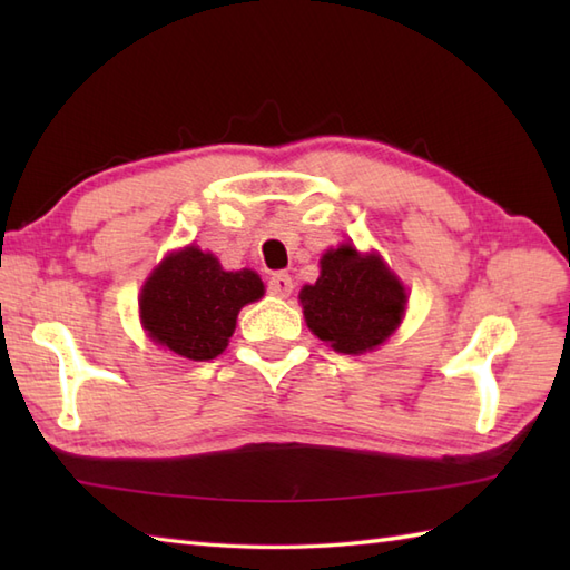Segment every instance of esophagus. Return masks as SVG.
<instances>
[{
    "label": "esophagus",
    "instance_id": "34e87169",
    "mask_svg": "<svg viewBox=\"0 0 570 570\" xmlns=\"http://www.w3.org/2000/svg\"><path fill=\"white\" fill-rule=\"evenodd\" d=\"M266 286H269V294L286 298L288 294L294 292V278L288 276L286 272H276V274L269 276V284H266Z\"/></svg>",
    "mask_w": 570,
    "mask_h": 570
}]
</instances>
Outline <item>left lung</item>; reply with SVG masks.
<instances>
[{"mask_svg":"<svg viewBox=\"0 0 570 570\" xmlns=\"http://www.w3.org/2000/svg\"><path fill=\"white\" fill-rule=\"evenodd\" d=\"M308 328L337 353L360 355L394 333L406 294L377 254L362 257L353 245L323 254L321 276L301 288Z\"/></svg>","mask_w":570,"mask_h":570,"instance_id":"8db88e82","label":"left lung"}]
</instances>
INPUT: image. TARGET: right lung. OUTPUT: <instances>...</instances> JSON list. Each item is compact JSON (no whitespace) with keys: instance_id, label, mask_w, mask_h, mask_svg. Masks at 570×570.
I'll use <instances>...</instances> for the list:
<instances>
[{"instance_id":"1","label":"right lung","mask_w":570,"mask_h":570,"mask_svg":"<svg viewBox=\"0 0 570 570\" xmlns=\"http://www.w3.org/2000/svg\"><path fill=\"white\" fill-rule=\"evenodd\" d=\"M264 284L252 269L223 272L198 247L161 262L141 292V321L151 341L188 360H213L227 347L242 306L262 298Z\"/></svg>"}]
</instances>
